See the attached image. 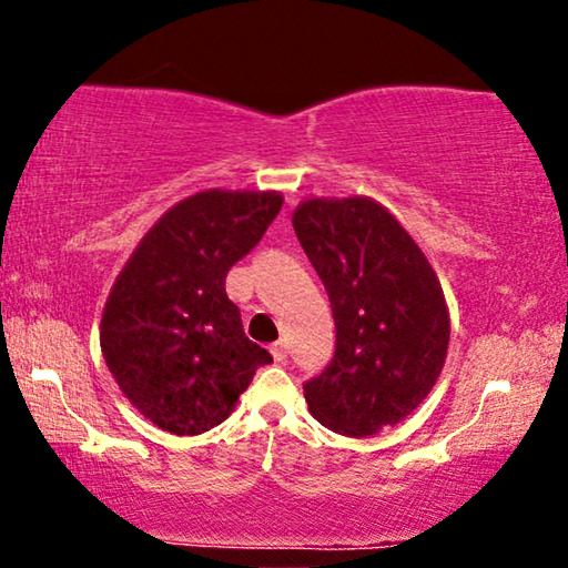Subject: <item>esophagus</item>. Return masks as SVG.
I'll return each mask as SVG.
<instances>
[{
  "mask_svg": "<svg viewBox=\"0 0 568 568\" xmlns=\"http://www.w3.org/2000/svg\"><path fill=\"white\" fill-rule=\"evenodd\" d=\"M271 353H273V358H275V363H283L285 358H287V348H285V343L281 341V343H273V348H271Z\"/></svg>",
  "mask_w": 568,
  "mask_h": 568,
  "instance_id": "1",
  "label": "esophagus"
}]
</instances>
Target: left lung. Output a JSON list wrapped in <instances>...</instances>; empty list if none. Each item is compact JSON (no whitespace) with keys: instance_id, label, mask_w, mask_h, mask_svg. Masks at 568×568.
Returning a JSON list of instances; mask_svg holds the SVG:
<instances>
[{"instance_id":"obj_1","label":"left lung","mask_w":568,"mask_h":568,"mask_svg":"<svg viewBox=\"0 0 568 568\" xmlns=\"http://www.w3.org/2000/svg\"><path fill=\"white\" fill-rule=\"evenodd\" d=\"M295 235L328 291L335 355L303 386L325 428L365 438L428 396L446 363L450 321L434 267L406 227L371 197H313Z\"/></svg>"}]
</instances>
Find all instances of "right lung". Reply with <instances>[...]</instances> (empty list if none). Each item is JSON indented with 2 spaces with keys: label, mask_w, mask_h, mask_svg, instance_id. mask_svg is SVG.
Listing matches in <instances>:
<instances>
[{
  "label": "right lung",
  "mask_w": 568,
  "mask_h": 568,
  "mask_svg": "<svg viewBox=\"0 0 568 568\" xmlns=\"http://www.w3.org/2000/svg\"><path fill=\"white\" fill-rule=\"evenodd\" d=\"M283 207L275 190H205L172 205L134 247L104 303V363L142 416L197 436L233 413L273 355L243 331L225 277Z\"/></svg>",
  "instance_id": "right-lung-1"
}]
</instances>
